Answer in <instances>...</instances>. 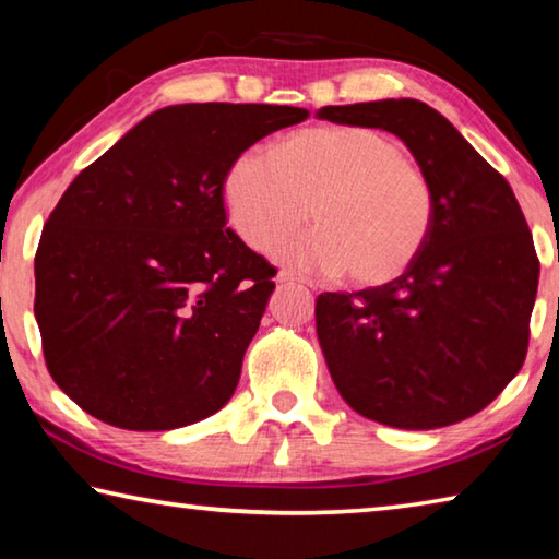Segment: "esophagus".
Instances as JSON below:
<instances>
[{
  "mask_svg": "<svg viewBox=\"0 0 559 559\" xmlns=\"http://www.w3.org/2000/svg\"><path fill=\"white\" fill-rule=\"evenodd\" d=\"M276 283H281V286H293V283H302V278H298L296 273L290 271H281L276 276Z\"/></svg>",
  "mask_w": 559,
  "mask_h": 559,
  "instance_id": "esophagus-1",
  "label": "esophagus"
}]
</instances>
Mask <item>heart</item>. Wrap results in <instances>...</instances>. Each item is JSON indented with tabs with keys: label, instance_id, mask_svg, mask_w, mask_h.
Listing matches in <instances>:
<instances>
[{
	"label": "heart",
	"instance_id": "obj_1",
	"mask_svg": "<svg viewBox=\"0 0 559 559\" xmlns=\"http://www.w3.org/2000/svg\"><path fill=\"white\" fill-rule=\"evenodd\" d=\"M236 234L266 251L305 218L317 226L273 249L296 271L343 273L353 286H384L419 259L437 197L400 140L370 126L308 128L271 153L249 150L224 177Z\"/></svg>",
	"mask_w": 559,
	"mask_h": 559
}]
</instances>
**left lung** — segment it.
Returning a JSON list of instances; mask_svg holds the SVG:
<instances>
[{"label":"left lung","mask_w":559,"mask_h":559,"mask_svg":"<svg viewBox=\"0 0 559 559\" xmlns=\"http://www.w3.org/2000/svg\"><path fill=\"white\" fill-rule=\"evenodd\" d=\"M316 116L392 132L437 197L429 241L400 278L318 296V343L340 396L394 429L468 419L506 390L527 353L540 261L513 189L421 100L325 106Z\"/></svg>","instance_id":"8db88e82"}]
</instances>
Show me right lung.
<instances>
[{
    "label": "right lung",
    "instance_id": "add662e5",
    "mask_svg": "<svg viewBox=\"0 0 559 559\" xmlns=\"http://www.w3.org/2000/svg\"><path fill=\"white\" fill-rule=\"evenodd\" d=\"M306 108L185 103L150 112L73 179L34 259L53 382L130 431L202 421L231 400L276 269L226 229L224 177Z\"/></svg>",
    "mask_w": 559,
    "mask_h": 559
}]
</instances>
